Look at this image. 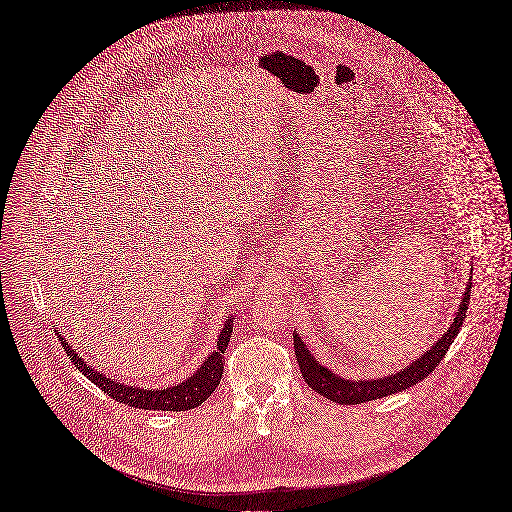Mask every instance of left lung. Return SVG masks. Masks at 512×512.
Instances as JSON below:
<instances>
[{
	"label": "left lung",
	"mask_w": 512,
	"mask_h": 512,
	"mask_svg": "<svg viewBox=\"0 0 512 512\" xmlns=\"http://www.w3.org/2000/svg\"><path fill=\"white\" fill-rule=\"evenodd\" d=\"M469 293H471V283L465 287L463 299L459 303V309L455 313V318L449 326V330L437 340L435 346H430V350H426L422 357H418L414 363H410L406 369L393 373L389 377H379V379H344L336 373H332L330 369H326L324 365H320L316 361V357L311 355V350H307V346L301 342L299 334H293V344H295V357L301 369V375L305 379V383L316 389L320 396L328 398L330 402L336 404H363V402H371V400H379L385 396H391V393H400L416 383H420L424 377H428L435 367L443 361L445 352L449 350V346L453 344V340L457 338L465 313H467V305H469Z\"/></svg>",
	"instance_id": "obj_1"
}]
</instances>
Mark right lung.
Wrapping results in <instances>:
<instances>
[{"mask_svg": "<svg viewBox=\"0 0 512 512\" xmlns=\"http://www.w3.org/2000/svg\"><path fill=\"white\" fill-rule=\"evenodd\" d=\"M231 332H233V316L221 328V334L217 338V348L203 361V365L196 369V373H192L188 379H184L178 385L162 387V389H141V387L112 381L106 375H102L98 369L90 367L80 355H77V350L71 348L65 342L61 332H57V338L63 344L69 361L82 371V375H86L96 387H100L106 393V396H110L112 400L127 404L131 408H141V410L184 412V410H192L199 404H203L211 396V393L217 389V385L221 381V375H223V365H225L223 352L229 344Z\"/></svg>", "mask_w": 512, "mask_h": 512, "instance_id": "right-lung-1", "label": "right lung"}]
</instances>
